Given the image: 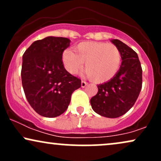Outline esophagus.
Listing matches in <instances>:
<instances>
[{"label":"esophagus","mask_w":161,"mask_h":161,"mask_svg":"<svg viewBox=\"0 0 161 161\" xmlns=\"http://www.w3.org/2000/svg\"><path fill=\"white\" fill-rule=\"evenodd\" d=\"M87 85H88V82H86V81H82V82H81V86H82V88H85Z\"/></svg>","instance_id":"34e87169"}]
</instances>
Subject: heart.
<instances>
[{"instance_id":"1","label":"heart","mask_w":161,"mask_h":161,"mask_svg":"<svg viewBox=\"0 0 161 161\" xmlns=\"http://www.w3.org/2000/svg\"><path fill=\"white\" fill-rule=\"evenodd\" d=\"M75 53L66 50L62 56L66 69L72 75L78 74L83 67L93 82L102 83L114 78L119 72L122 64V52L111 43L85 42L75 47Z\"/></svg>"}]
</instances>
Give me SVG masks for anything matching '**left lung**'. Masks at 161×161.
<instances>
[{
	"label": "left lung",
	"mask_w": 161,
	"mask_h": 161,
	"mask_svg": "<svg viewBox=\"0 0 161 161\" xmlns=\"http://www.w3.org/2000/svg\"><path fill=\"white\" fill-rule=\"evenodd\" d=\"M111 42L121 51L123 62L114 78L97 86L98 92L90 102L99 115L116 118L128 112L136 103L142 87V69L134 50L118 39Z\"/></svg>",
	"instance_id": "8db88e82"
}]
</instances>
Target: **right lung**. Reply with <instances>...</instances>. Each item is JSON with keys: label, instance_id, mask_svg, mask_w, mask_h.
<instances>
[{"label": "right lung", "instance_id": "1", "mask_svg": "<svg viewBox=\"0 0 161 161\" xmlns=\"http://www.w3.org/2000/svg\"><path fill=\"white\" fill-rule=\"evenodd\" d=\"M69 39L49 36L34 42L23 56L22 84L28 102L36 113L56 117L68 108L71 95L81 79L66 70L63 52Z\"/></svg>", "mask_w": 161, "mask_h": 161}]
</instances>
